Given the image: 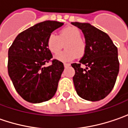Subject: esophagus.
<instances>
[{"label": "esophagus", "instance_id": "obj_1", "mask_svg": "<svg viewBox=\"0 0 128 128\" xmlns=\"http://www.w3.org/2000/svg\"><path fill=\"white\" fill-rule=\"evenodd\" d=\"M64 66H65V67H66V66H70V64H69V63H64Z\"/></svg>", "mask_w": 128, "mask_h": 128}]
</instances>
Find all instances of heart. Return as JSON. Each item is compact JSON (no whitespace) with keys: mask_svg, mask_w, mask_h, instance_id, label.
I'll return each mask as SVG.
<instances>
[{"mask_svg":"<svg viewBox=\"0 0 128 128\" xmlns=\"http://www.w3.org/2000/svg\"><path fill=\"white\" fill-rule=\"evenodd\" d=\"M79 29L72 26H66L60 30L58 35L52 32L47 39V48L52 54H57L64 47L66 50L60 52L56 58L61 62H70L76 56L82 57L85 54L86 43L81 39Z\"/></svg>","mask_w":128,"mask_h":128,"instance_id":"heart-1","label":"heart"}]
</instances>
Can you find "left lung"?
<instances>
[{
  "mask_svg": "<svg viewBox=\"0 0 128 128\" xmlns=\"http://www.w3.org/2000/svg\"><path fill=\"white\" fill-rule=\"evenodd\" d=\"M83 32L86 51L79 64L72 66L75 74L73 82L77 94L82 98L97 102L112 91L119 73L120 63L117 48L109 36L88 23L72 22ZM82 64L86 67L83 69Z\"/></svg>",
  "mask_w": 128,
  "mask_h": 128,
  "instance_id": "1",
  "label": "left lung"
}]
</instances>
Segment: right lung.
I'll return each instance as SVG.
<instances>
[{
  "label": "right lung",
  "mask_w": 128,
  "mask_h": 128,
  "mask_svg": "<svg viewBox=\"0 0 128 128\" xmlns=\"http://www.w3.org/2000/svg\"><path fill=\"white\" fill-rule=\"evenodd\" d=\"M64 24L45 21L19 33L8 49V72L17 93L25 101L41 103L56 94L64 64L47 48L48 35ZM50 61L52 64L45 67Z\"/></svg>",
  "instance_id": "obj_1"
}]
</instances>
